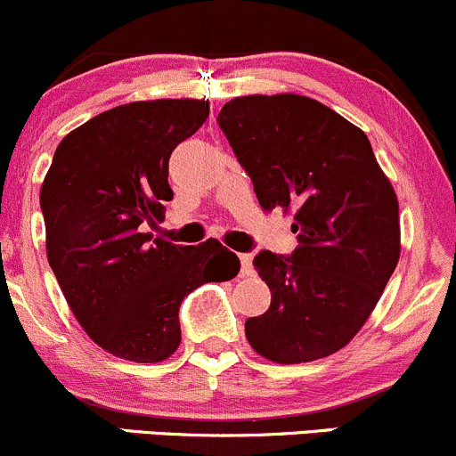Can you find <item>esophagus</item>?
Returning a JSON list of instances; mask_svg holds the SVG:
<instances>
[{
	"label": "esophagus",
	"instance_id": "34e87169",
	"mask_svg": "<svg viewBox=\"0 0 456 456\" xmlns=\"http://www.w3.org/2000/svg\"><path fill=\"white\" fill-rule=\"evenodd\" d=\"M239 261H241V276H252V256L239 254Z\"/></svg>",
	"mask_w": 456,
	"mask_h": 456
}]
</instances>
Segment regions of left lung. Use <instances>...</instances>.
<instances>
[{
    "label": "left lung",
    "instance_id": "8db88e82",
    "mask_svg": "<svg viewBox=\"0 0 456 456\" xmlns=\"http://www.w3.org/2000/svg\"><path fill=\"white\" fill-rule=\"evenodd\" d=\"M217 124L263 208H293L291 254L252 265L272 291L246 322L249 346L276 363L341 350L376 306L400 258L398 200L365 132L302 95L230 100Z\"/></svg>",
    "mask_w": 456,
    "mask_h": 456
}]
</instances>
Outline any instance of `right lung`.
I'll use <instances>...</instances> for the list:
<instances>
[{
    "mask_svg": "<svg viewBox=\"0 0 456 456\" xmlns=\"http://www.w3.org/2000/svg\"><path fill=\"white\" fill-rule=\"evenodd\" d=\"M207 117L208 102H132L93 117L53 151L41 187L47 261L80 326L119 359L174 354L184 296L241 267L215 239L195 248L143 232L174 198L171 151ZM213 262L233 272L219 277Z\"/></svg>",
    "mask_w": 456,
    "mask_h": 456,
    "instance_id": "add662e5",
    "label": "right lung"
}]
</instances>
